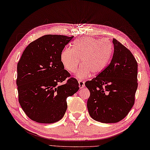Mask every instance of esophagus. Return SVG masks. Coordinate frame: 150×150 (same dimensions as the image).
<instances>
[{
    "label": "esophagus",
    "mask_w": 150,
    "mask_h": 150,
    "mask_svg": "<svg viewBox=\"0 0 150 150\" xmlns=\"http://www.w3.org/2000/svg\"><path fill=\"white\" fill-rule=\"evenodd\" d=\"M78 83H79V87L80 88H82L85 87V81H82V80H80V81H78Z\"/></svg>",
    "instance_id": "34e87169"
}]
</instances>
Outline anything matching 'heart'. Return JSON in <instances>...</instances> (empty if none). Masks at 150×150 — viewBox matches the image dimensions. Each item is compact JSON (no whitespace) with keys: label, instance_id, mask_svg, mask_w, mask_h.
Wrapping results in <instances>:
<instances>
[{"label":"heart","instance_id":"1","mask_svg":"<svg viewBox=\"0 0 150 150\" xmlns=\"http://www.w3.org/2000/svg\"><path fill=\"white\" fill-rule=\"evenodd\" d=\"M111 53L110 43L85 37L75 41L72 49H64L60 54V60L64 68L71 73L76 72L81 62L83 65L78 72V77L83 79L89 76L91 72L96 75L103 71L107 66Z\"/></svg>","mask_w":150,"mask_h":150}]
</instances>
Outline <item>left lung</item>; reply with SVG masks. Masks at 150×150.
Returning <instances> with one entry per match:
<instances>
[{"instance_id":"left-lung-1","label":"left lung","mask_w":150,"mask_h":150,"mask_svg":"<svg viewBox=\"0 0 150 150\" xmlns=\"http://www.w3.org/2000/svg\"><path fill=\"white\" fill-rule=\"evenodd\" d=\"M114 52L108 66L87 81L90 95L87 108L91 117L102 123H116L129 114L137 88V62L132 53L115 39Z\"/></svg>"}]
</instances>
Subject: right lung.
I'll return each mask as SVG.
<instances>
[{"label": "right lung", "instance_id": "obj_1", "mask_svg": "<svg viewBox=\"0 0 150 150\" xmlns=\"http://www.w3.org/2000/svg\"><path fill=\"white\" fill-rule=\"evenodd\" d=\"M73 38L43 35L29 44L18 62V101L33 121L41 123L59 121L67 110V98L79 88L77 79L71 77L60 60L65 46ZM64 81H67L62 84Z\"/></svg>", "mask_w": 150, "mask_h": 150}]
</instances>
